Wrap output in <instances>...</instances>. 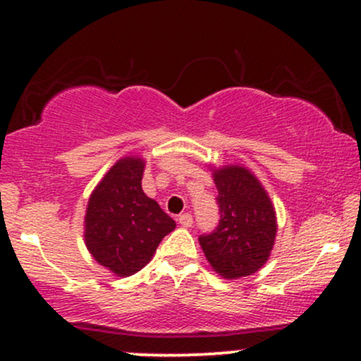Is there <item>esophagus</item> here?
<instances>
[{"instance_id": "1", "label": "esophagus", "mask_w": 361, "mask_h": 361, "mask_svg": "<svg viewBox=\"0 0 361 361\" xmlns=\"http://www.w3.org/2000/svg\"><path fill=\"white\" fill-rule=\"evenodd\" d=\"M178 222H180V226L183 227H192L193 226L192 214H181L180 217H178Z\"/></svg>"}]
</instances>
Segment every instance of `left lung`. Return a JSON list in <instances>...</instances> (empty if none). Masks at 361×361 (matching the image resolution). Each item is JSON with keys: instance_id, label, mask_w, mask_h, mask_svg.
Masks as SVG:
<instances>
[{"instance_id": "1", "label": "left lung", "mask_w": 361, "mask_h": 361, "mask_svg": "<svg viewBox=\"0 0 361 361\" xmlns=\"http://www.w3.org/2000/svg\"><path fill=\"white\" fill-rule=\"evenodd\" d=\"M217 186V227L198 235L205 258L224 279L258 271L275 243L276 217L271 200L247 169L227 166L214 173Z\"/></svg>"}]
</instances>
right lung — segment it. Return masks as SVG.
Instances as JSON below:
<instances>
[{
    "mask_svg": "<svg viewBox=\"0 0 361 361\" xmlns=\"http://www.w3.org/2000/svg\"><path fill=\"white\" fill-rule=\"evenodd\" d=\"M142 173L139 157L120 159L91 193L86 210V246L102 267L118 276L134 275L147 264L176 227L142 192Z\"/></svg>",
    "mask_w": 361,
    "mask_h": 361,
    "instance_id": "right-lung-1",
    "label": "right lung"
}]
</instances>
